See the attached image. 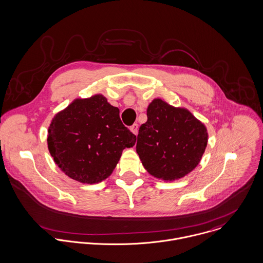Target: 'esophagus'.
<instances>
[{
  "instance_id": "esophagus-1",
  "label": "esophagus",
  "mask_w": 263,
  "mask_h": 263,
  "mask_svg": "<svg viewBox=\"0 0 263 263\" xmlns=\"http://www.w3.org/2000/svg\"><path fill=\"white\" fill-rule=\"evenodd\" d=\"M138 124H134V125H132L131 127H130V131L134 134V135H137L138 134Z\"/></svg>"
}]
</instances>
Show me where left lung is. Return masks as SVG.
I'll use <instances>...</instances> for the list:
<instances>
[{
  "mask_svg": "<svg viewBox=\"0 0 263 263\" xmlns=\"http://www.w3.org/2000/svg\"><path fill=\"white\" fill-rule=\"evenodd\" d=\"M147 121L139 128L136 152L145 170L158 180L172 182L192 172L205 152V125L185 107L155 99Z\"/></svg>",
  "mask_w": 263,
  "mask_h": 263,
  "instance_id": "obj_1",
  "label": "left lung"
}]
</instances>
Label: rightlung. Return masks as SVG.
Masks as SVG:
<instances>
[{
	"instance_id": "obj_1",
	"label": "right lung",
	"mask_w": 263,
	"mask_h": 263,
	"mask_svg": "<svg viewBox=\"0 0 263 263\" xmlns=\"http://www.w3.org/2000/svg\"><path fill=\"white\" fill-rule=\"evenodd\" d=\"M53 161L71 179L97 184L110 176L136 136L126 128L118 107L103 95L76 99L55 114L48 130Z\"/></svg>"
}]
</instances>
